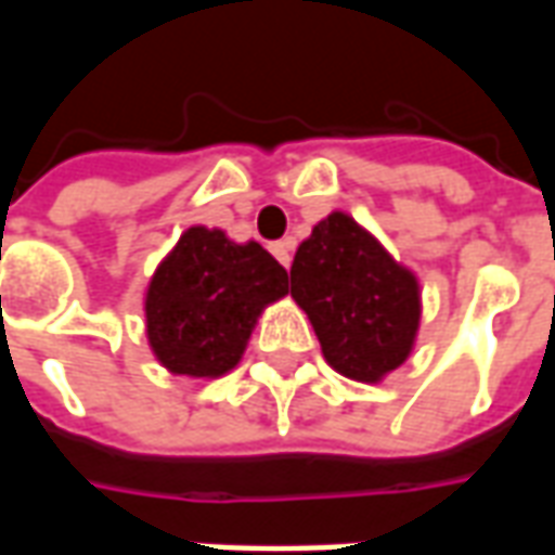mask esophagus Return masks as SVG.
<instances>
[{"mask_svg":"<svg viewBox=\"0 0 555 555\" xmlns=\"http://www.w3.org/2000/svg\"><path fill=\"white\" fill-rule=\"evenodd\" d=\"M270 253L276 255V261L282 267H288L291 264V241H276V243H270Z\"/></svg>","mask_w":555,"mask_h":555,"instance_id":"34e87169","label":"esophagus"}]
</instances>
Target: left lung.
<instances>
[{
  "instance_id": "8db88e82",
  "label": "left lung",
  "mask_w": 555,
  "mask_h": 555,
  "mask_svg": "<svg viewBox=\"0 0 555 555\" xmlns=\"http://www.w3.org/2000/svg\"><path fill=\"white\" fill-rule=\"evenodd\" d=\"M291 297L309 314L324 360L350 380L380 384L416 345V273L345 210L321 219L300 243L291 264Z\"/></svg>"
}]
</instances>
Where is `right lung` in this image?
<instances>
[{
    "label": "right lung",
    "mask_w": 555,
    "mask_h": 555,
    "mask_svg": "<svg viewBox=\"0 0 555 555\" xmlns=\"http://www.w3.org/2000/svg\"><path fill=\"white\" fill-rule=\"evenodd\" d=\"M285 294L288 273L261 243L193 225L147 282V345L171 374L222 377L241 362L261 312Z\"/></svg>",
    "instance_id": "add662e5"
}]
</instances>
